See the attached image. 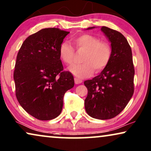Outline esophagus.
Wrapping results in <instances>:
<instances>
[{
  "instance_id": "esophagus-1",
  "label": "esophagus",
  "mask_w": 151,
  "mask_h": 151,
  "mask_svg": "<svg viewBox=\"0 0 151 151\" xmlns=\"http://www.w3.org/2000/svg\"><path fill=\"white\" fill-rule=\"evenodd\" d=\"M74 82H75L76 84H79V83H82V80L79 79V78L75 77L74 78Z\"/></svg>"
}]
</instances>
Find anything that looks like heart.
<instances>
[{
	"instance_id": "obj_1",
	"label": "heart",
	"mask_w": 151,
	"mask_h": 151,
	"mask_svg": "<svg viewBox=\"0 0 151 151\" xmlns=\"http://www.w3.org/2000/svg\"><path fill=\"white\" fill-rule=\"evenodd\" d=\"M77 50L86 51L81 58L82 63L74 64L69 68V71L79 78H85L92 75L94 70L96 72L103 70L111 58V47L105 41L90 35H83L73 40ZM59 55L61 61L66 65L73 63L74 50L67 41L61 43Z\"/></svg>"
}]
</instances>
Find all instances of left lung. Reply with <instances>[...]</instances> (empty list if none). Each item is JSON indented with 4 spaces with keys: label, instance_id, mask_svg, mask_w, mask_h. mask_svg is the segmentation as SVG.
<instances>
[{
    "label": "left lung",
    "instance_id": "left-lung-1",
    "mask_svg": "<svg viewBox=\"0 0 151 151\" xmlns=\"http://www.w3.org/2000/svg\"><path fill=\"white\" fill-rule=\"evenodd\" d=\"M101 30L111 43V58L99 75L84 81L88 88L84 104L88 115L104 120L118 115L131 99L134 69L131 47L124 36L105 26Z\"/></svg>",
    "mask_w": 151,
    "mask_h": 151
}]
</instances>
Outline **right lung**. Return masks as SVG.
<instances>
[{
	"label": "right lung",
	"instance_id": "1",
	"mask_svg": "<svg viewBox=\"0 0 151 151\" xmlns=\"http://www.w3.org/2000/svg\"><path fill=\"white\" fill-rule=\"evenodd\" d=\"M45 28L24 41L17 57L14 79L17 100L30 115L51 120L61 114L63 96L74 87L70 72L63 71L59 47L69 34Z\"/></svg>",
	"mask_w": 151,
	"mask_h": 151
}]
</instances>
